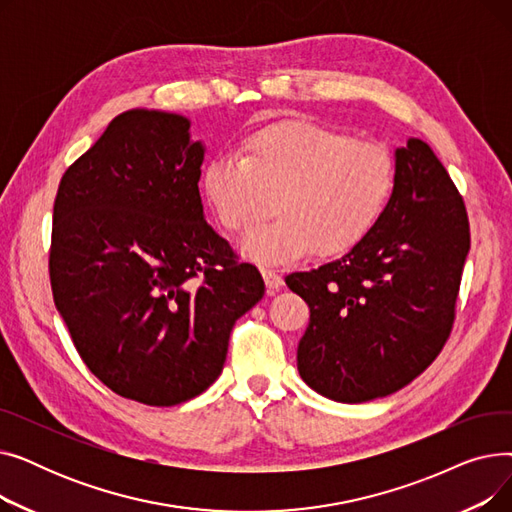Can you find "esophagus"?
I'll return each mask as SVG.
<instances>
[{"instance_id":"obj_1","label":"esophagus","mask_w":512,"mask_h":512,"mask_svg":"<svg viewBox=\"0 0 512 512\" xmlns=\"http://www.w3.org/2000/svg\"><path fill=\"white\" fill-rule=\"evenodd\" d=\"M261 274H263L265 286H267V290H270V292L280 290V286L284 284L282 276H280L276 270H272V267H261Z\"/></svg>"}]
</instances>
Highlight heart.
<instances>
[{"instance_id":"heart-1","label":"heart","mask_w":512,"mask_h":512,"mask_svg":"<svg viewBox=\"0 0 512 512\" xmlns=\"http://www.w3.org/2000/svg\"><path fill=\"white\" fill-rule=\"evenodd\" d=\"M394 188L386 145L307 120L267 126L245 157L220 155L203 170L205 197L234 234L261 224L276 199L278 218L242 240V251L267 263L351 251L382 220Z\"/></svg>"}]
</instances>
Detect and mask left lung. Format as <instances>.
Returning <instances> with one entry per match:
<instances>
[{
  "label": "left lung",
  "mask_w": 512,
  "mask_h": 512,
  "mask_svg": "<svg viewBox=\"0 0 512 512\" xmlns=\"http://www.w3.org/2000/svg\"><path fill=\"white\" fill-rule=\"evenodd\" d=\"M471 247L465 201L419 139L396 149V188L375 228L336 261L286 276L309 305L301 378L338 402L411 384L450 338Z\"/></svg>",
  "instance_id": "8db88e82"
}]
</instances>
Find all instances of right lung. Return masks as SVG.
I'll return each mask as SVG.
<instances>
[{"instance_id":"obj_1","label":"right lung","mask_w":512,"mask_h":512,"mask_svg":"<svg viewBox=\"0 0 512 512\" xmlns=\"http://www.w3.org/2000/svg\"><path fill=\"white\" fill-rule=\"evenodd\" d=\"M178 114L130 110L64 172L49 280L80 359L112 392L172 407L222 373L236 319L265 294L203 220V145Z\"/></svg>"}]
</instances>
